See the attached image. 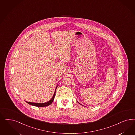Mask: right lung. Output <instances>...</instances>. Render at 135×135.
<instances>
[{
	"instance_id": "add662e5",
	"label": "right lung",
	"mask_w": 135,
	"mask_h": 135,
	"mask_svg": "<svg viewBox=\"0 0 135 135\" xmlns=\"http://www.w3.org/2000/svg\"><path fill=\"white\" fill-rule=\"evenodd\" d=\"M56 87V88H57ZM55 93H56V90L54 92V94L53 95V97L52 98L51 100L50 101H49L48 102L46 103H31L29 102H26L29 104L31 105H32V106H36V107H46V106H48L49 105H50L53 102V100H54V99L55 97Z\"/></svg>"
}]
</instances>
